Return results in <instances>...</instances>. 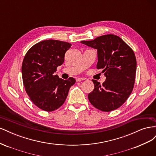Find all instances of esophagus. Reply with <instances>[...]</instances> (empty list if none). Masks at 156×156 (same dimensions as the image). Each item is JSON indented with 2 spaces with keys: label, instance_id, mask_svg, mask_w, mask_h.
Listing matches in <instances>:
<instances>
[{
  "label": "esophagus",
  "instance_id": "1",
  "mask_svg": "<svg viewBox=\"0 0 156 156\" xmlns=\"http://www.w3.org/2000/svg\"><path fill=\"white\" fill-rule=\"evenodd\" d=\"M84 78H81V77H78L76 79V81L77 82H80V81H84Z\"/></svg>",
  "mask_w": 156,
  "mask_h": 156
}]
</instances>
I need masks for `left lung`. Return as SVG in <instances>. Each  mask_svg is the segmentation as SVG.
<instances>
[{"label": "left lung", "instance_id": "left-lung-1", "mask_svg": "<svg viewBox=\"0 0 156 156\" xmlns=\"http://www.w3.org/2000/svg\"><path fill=\"white\" fill-rule=\"evenodd\" d=\"M81 43L98 50L97 69H102L106 80L101 85L92 80L94 90L88 94L91 104L98 109L110 112L125 103L133 90L136 69L133 51L114 34L99 36Z\"/></svg>", "mask_w": 156, "mask_h": 156}]
</instances>
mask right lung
<instances>
[{
	"mask_svg": "<svg viewBox=\"0 0 156 156\" xmlns=\"http://www.w3.org/2000/svg\"><path fill=\"white\" fill-rule=\"evenodd\" d=\"M71 46L65 41L44 40L33 45L23 59L21 72L26 92L33 103L45 111L62 106L75 83L73 77L64 80L55 73Z\"/></svg>",
	"mask_w": 156,
	"mask_h": 156,
	"instance_id": "1",
	"label": "right lung"
}]
</instances>
